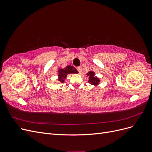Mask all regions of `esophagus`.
<instances>
[{
  "mask_svg": "<svg viewBox=\"0 0 152 152\" xmlns=\"http://www.w3.org/2000/svg\"><path fill=\"white\" fill-rule=\"evenodd\" d=\"M82 66H78L77 68V71L79 72V73L80 74V73H82Z\"/></svg>",
  "mask_w": 152,
  "mask_h": 152,
  "instance_id": "obj_1",
  "label": "esophagus"
}]
</instances>
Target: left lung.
Here are the masks:
<instances>
[{
	"instance_id": "8db88e82",
	"label": "left lung",
	"mask_w": 152,
	"mask_h": 152,
	"mask_svg": "<svg viewBox=\"0 0 152 152\" xmlns=\"http://www.w3.org/2000/svg\"><path fill=\"white\" fill-rule=\"evenodd\" d=\"M86 75L89 77L88 82L93 86H98L99 84L100 79L98 77L95 75V72L93 71H89L88 73H86Z\"/></svg>"
}]
</instances>
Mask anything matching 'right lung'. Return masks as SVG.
I'll use <instances>...</instances> for the list:
<instances>
[{
	"label": "right lung",
	"instance_id": "add662e5",
	"mask_svg": "<svg viewBox=\"0 0 152 152\" xmlns=\"http://www.w3.org/2000/svg\"><path fill=\"white\" fill-rule=\"evenodd\" d=\"M78 71L76 68L71 65H68L64 68H59L58 69V80L60 83H64L65 80L66 79L68 74L71 73H78Z\"/></svg>",
	"mask_w": 152,
	"mask_h": 152
}]
</instances>
